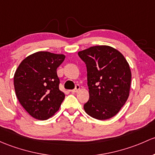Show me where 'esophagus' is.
Listing matches in <instances>:
<instances>
[{
	"label": "esophagus",
	"instance_id": "34e87169",
	"mask_svg": "<svg viewBox=\"0 0 155 155\" xmlns=\"http://www.w3.org/2000/svg\"><path fill=\"white\" fill-rule=\"evenodd\" d=\"M79 89H80V86H79V84H76V87H75L73 90H71V92H72V93H76V92H78V91H79Z\"/></svg>",
	"mask_w": 155,
	"mask_h": 155
}]
</instances>
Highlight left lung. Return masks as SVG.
I'll use <instances>...</instances> for the list:
<instances>
[{
    "label": "left lung",
    "mask_w": 155,
    "mask_h": 155,
    "mask_svg": "<svg viewBox=\"0 0 155 155\" xmlns=\"http://www.w3.org/2000/svg\"><path fill=\"white\" fill-rule=\"evenodd\" d=\"M87 68L89 99L86 113L99 120L110 119L129 96L131 73L125 57L109 46H94L78 53Z\"/></svg>",
    "instance_id": "8db88e82"
}]
</instances>
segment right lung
Masks as SVG:
<instances>
[{
	"instance_id": "add662e5",
	"label": "right lung",
	"mask_w": 155,
	"mask_h": 155,
	"mask_svg": "<svg viewBox=\"0 0 155 155\" xmlns=\"http://www.w3.org/2000/svg\"><path fill=\"white\" fill-rule=\"evenodd\" d=\"M64 58L61 54L37 52L23 60L16 70L14 87L17 98L37 120H48L54 115L64 100L56 70Z\"/></svg>"
}]
</instances>
